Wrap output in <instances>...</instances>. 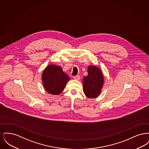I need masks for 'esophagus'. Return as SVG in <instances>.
<instances>
[{"mask_svg":"<svg viewBox=\"0 0 149 149\" xmlns=\"http://www.w3.org/2000/svg\"><path fill=\"white\" fill-rule=\"evenodd\" d=\"M74 79H75V80H80V77L79 76V75H76V76H74Z\"/></svg>","mask_w":149,"mask_h":149,"instance_id":"1","label":"esophagus"}]
</instances>
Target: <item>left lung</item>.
Wrapping results in <instances>:
<instances>
[{"label":"left lung","mask_w":149,"mask_h":149,"mask_svg":"<svg viewBox=\"0 0 149 149\" xmlns=\"http://www.w3.org/2000/svg\"><path fill=\"white\" fill-rule=\"evenodd\" d=\"M104 79L101 70L96 66H89L88 75L83 79L84 93L89 98L98 97L103 85Z\"/></svg>","instance_id":"obj_1"}]
</instances>
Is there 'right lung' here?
Returning <instances> with one entry per match:
<instances>
[{
  "instance_id": "1",
  "label": "right lung",
  "mask_w": 149,
  "mask_h": 149,
  "mask_svg": "<svg viewBox=\"0 0 149 149\" xmlns=\"http://www.w3.org/2000/svg\"><path fill=\"white\" fill-rule=\"evenodd\" d=\"M43 84L46 91L51 94L58 95L63 91L69 77L60 66L50 65L43 72Z\"/></svg>"
}]
</instances>
